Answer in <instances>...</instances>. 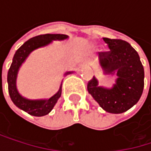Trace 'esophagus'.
Masks as SVG:
<instances>
[{
	"mask_svg": "<svg viewBox=\"0 0 151 151\" xmlns=\"http://www.w3.org/2000/svg\"><path fill=\"white\" fill-rule=\"evenodd\" d=\"M82 65V64H81V65Z\"/></svg>",
	"mask_w": 151,
	"mask_h": 151,
	"instance_id": "34e87169",
	"label": "esophagus"
}]
</instances>
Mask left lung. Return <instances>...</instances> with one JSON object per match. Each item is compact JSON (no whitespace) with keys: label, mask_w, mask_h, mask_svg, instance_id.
<instances>
[{"label":"left lung","mask_w":151,"mask_h":151,"mask_svg":"<svg viewBox=\"0 0 151 151\" xmlns=\"http://www.w3.org/2000/svg\"><path fill=\"white\" fill-rule=\"evenodd\" d=\"M109 50L100 52V64L106 73L116 71V84L107 89L98 86L93 77L87 83L88 93L108 113L122 114L138 102L144 86V69L136 50L122 39L103 37Z\"/></svg>","instance_id":"obj_1"}]
</instances>
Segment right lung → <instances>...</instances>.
Listing matches in <instances>:
<instances>
[{
  "label": "right lung",
  "instance_id": "obj_1",
  "mask_svg": "<svg viewBox=\"0 0 151 151\" xmlns=\"http://www.w3.org/2000/svg\"><path fill=\"white\" fill-rule=\"evenodd\" d=\"M68 37L64 34H45L34 37L25 42L15 51L12 64L8 73V84H9V96L17 107L21 108L22 110L27 112L28 114L34 115V116H43L48 114L53 108V106L57 103L58 100L61 96L62 93V85L58 90V92L50 97L48 100H37V101H30L22 97L15 86L16 82V76L19 70V67L29 56V54L39 48L43 47L50 43L52 40H64L66 39ZM71 73V72L66 73L65 74Z\"/></svg>",
  "mask_w": 151,
  "mask_h": 151
}]
</instances>
